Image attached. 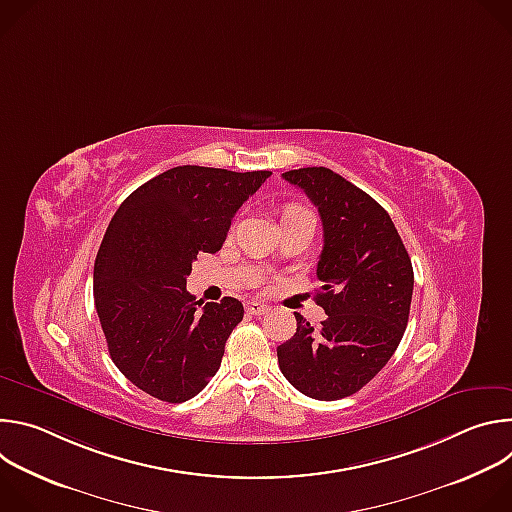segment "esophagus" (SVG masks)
<instances>
[{"label":"esophagus","mask_w":512,"mask_h":512,"mask_svg":"<svg viewBox=\"0 0 512 512\" xmlns=\"http://www.w3.org/2000/svg\"><path fill=\"white\" fill-rule=\"evenodd\" d=\"M245 308H247V312L253 314V316H263V314L269 312V306H267V304H261V302H255V300L247 302Z\"/></svg>","instance_id":"esophagus-1"}]
</instances>
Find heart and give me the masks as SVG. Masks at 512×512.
Instances as JSON below:
<instances>
[{
	"instance_id": "obj_1",
	"label": "heart",
	"mask_w": 512,
	"mask_h": 512,
	"mask_svg": "<svg viewBox=\"0 0 512 512\" xmlns=\"http://www.w3.org/2000/svg\"><path fill=\"white\" fill-rule=\"evenodd\" d=\"M304 214H312V212L300 204H289L283 212V218H294V216H304Z\"/></svg>"
}]
</instances>
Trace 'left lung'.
<instances>
[{"instance_id": "obj_1", "label": "left lung", "mask_w": 512, "mask_h": 512, "mask_svg": "<svg viewBox=\"0 0 512 512\" xmlns=\"http://www.w3.org/2000/svg\"><path fill=\"white\" fill-rule=\"evenodd\" d=\"M283 178L318 206L324 247L316 302L326 320L277 346L283 377L300 393L336 401L360 391L393 356L409 320L413 267L389 212L328 168L289 170Z\"/></svg>"}]
</instances>
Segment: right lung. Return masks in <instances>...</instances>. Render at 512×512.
Wrapping results in <instances>:
<instances>
[{"mask_svg": "<svg viewBox=\"0 0 512 512\" xmlns=\"http://www.w3.org/2000/svg\"><path fill=\"white\" fill-rule=\"evenodd\" d=\"M271 176L178 166L133 190L95 259L93 296L115 367L141 391L184 403L216 375L243 304L186 291L200 253L223 247L235 212Z\"/></svg>", "mask_w": 512, "mask_h": 512, "instance_id": "right-lung-1", "label": "right lung"}]
</instances>
